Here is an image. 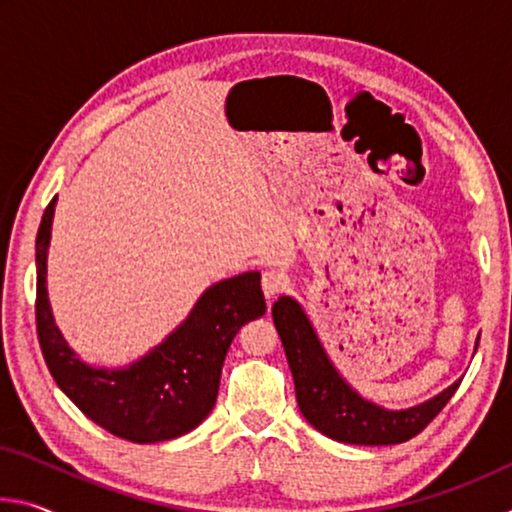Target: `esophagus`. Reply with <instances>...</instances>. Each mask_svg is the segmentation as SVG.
Listing matches in <instances>:
<instances>
[{
	"mask_svg": "<svg viewBox=\"0 0 512 512\" xmlns=\"http://www.w3.org/2000/svg\"><path fill=\"white\" fill-rule=\"evenodd\" d=\"M284 287H287V277H284L282 271H275V268H268L262 275V291L264 296L271 300L280 293Z\"/></svg>",
	"mask_w": 512,
	"mask_h": 512,
	"instance_id": "34e87169",
	"label": "esophagus"
}]
</instances>
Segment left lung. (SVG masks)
<instances>
[{"instance_id":"8db88e82","label":"left lung","mask_w":512,"mask_h":512,"mask_svg":"<svg viewBox=\"0 0 512 512\" xmlns=\"http://www.w3.org/2000/svg\"><path fill=\"white\" fill-rule=\"evenodd\" d=\"M273 323L296 384L300 413L311 427L327 438L348 445H397L406 443L427 427L452 400L461 379L431 400L409 409L391 411L361 397L343 379L327 357L305 309L291 296H280L273 305ZM479 348V341H476Z\"/></svg>"}]
</instances>
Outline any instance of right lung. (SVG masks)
<instances>
[{"instance_id":"add662e5","label":"right lung","mask_w":512,"mask_h":512,"mask_svg":"<svg viewBox=\"0 0 512 512\" xmlns=\"http://www.w3.org/2000/svg\"><path fill=\"white\" fill-rule=\"evenodd\" d=\"M56 201L54 196L47 205L36 237V323L51 377L112 436L142 445L185 436L214 409L225 354L241 325L264 316L262 275L248 271L212 284L167 339L128 366H90L69 348L49 305L47 253Z\"/></svg>"}]
</instances>
